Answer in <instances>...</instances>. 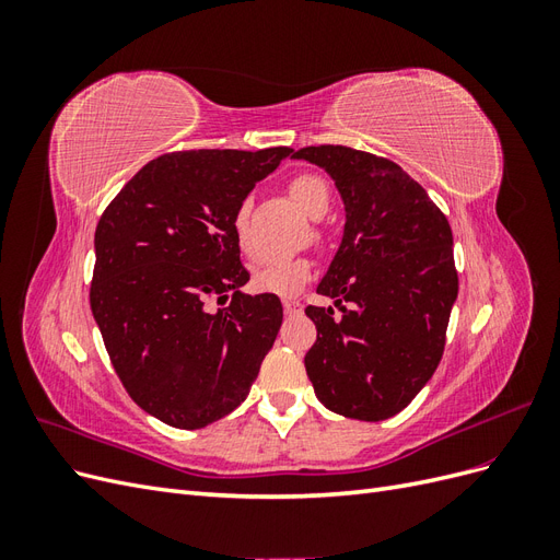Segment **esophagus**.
<instances>
[{
	"label": "esophagus",
	"instance_id": "esophagus-1",
	"mask_svg": "<svg viewBox=\"0 0 560 560\" xmlns=\"http://www.w3.org/2000/svg\"><path fill=\"white\" fill-rule=\"evenodd\" d=\"M282 308H284V313L287 315H296V313H301V301L299 299H284L282 301Z\"/></svg>",
	"mask_w": 560,
	"mask_h": 560
}]
</instances>
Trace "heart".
<instances>
[{
    "mask_svg": "<svg viewBox=\"0 0 560 560\" xmlns=\"http://www.w3.org/2000/svg\"><path fill=\"white\" fill-rule=\"evenodd\" d=\"M292 200L306 212L308 217H325L331 202V194L327 182L319 175L303 173L290 179L287 186ZM233 235L238 241L243 252H252L249 247V200H243L233 212ZM313 276V261L308 257H282V259H268L254 268L252 287L264 294H278L290 296L299 292Z\"/></svg>",
    "mask_w": 560,
    "mask_h": 560,
    "instance_id": "heart-1",
    "label": "heart"
}]
</instances>
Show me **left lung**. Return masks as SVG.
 <instances>
[{"label":"left lung","mask_w":560,"mask_h":560,"mask_svg":"<svg viewBox=\"0 0 560 560\" xmlns=\"http://www.w3.org/2000/svg\"><path fill=\"white\" fill-rule=\"evenodd\" d=\"M294 159L325 167L346 206L341 247L317 284L339 313L306 308L317 327L306 374L329 411L385 420L411 404L442 362L457 299L448 219L383 156L319 144Z\"/></svg>","instance_id":"left-lung-1"}]
</instances>
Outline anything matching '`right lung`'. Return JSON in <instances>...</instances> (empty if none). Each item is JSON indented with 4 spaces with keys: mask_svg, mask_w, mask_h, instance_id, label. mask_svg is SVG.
I'll use <instances>...</instances> for the list:
<instances>
[{
    "mask_svg": "<svg viewBox=\"0 0 560 560\" xmlns=\"http://www.w3.org/2000/svg\"><path fill=\"white\" fill-rule=\"evenodd\" d=\"M290 147L194 149L149 161L95 229L91 311L130 399L179 430L229 416L249 395L282 325L249 273L233 212Z\"/></svg>",
    "mask_w": 560,
    "mask_h": 560,
    "instance_id": "add662e5",
    "label": "right lung"
}]
</instances>
